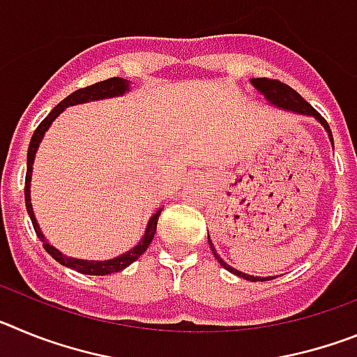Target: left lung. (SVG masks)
I'll list each match as a JSON object with an SVG mask.
<instances>
[{
  "mask_svg": "<svg viewBox=\"0 0 357 357\" xmlns=\"http://www.w3.org/2000/svg\"><path fill=\"white\" fill-rule=\"evenodd\" d=\"M250 84L254 85L255 89L259 91L261 94H264V98H266L268 102L272 103V105L279 107V109H282V110H289V112H295V114L313 116V118L317 119L318 123H320L321 127L326 128L327 135H329V139H331V144H333V148H334L333 134H331V128H329V125H327L326 119L321 118L317 110L309 105V103L305 102L304 98L296 93V91H293L289 85L282 84V82H279V80H272V78H252ZM207 239H209V234H207ZM209 245H211V250H213L214 257L218 259V263L222 264L225 270H229L230 273H234V275L241 277V279L252 280V282H257V280H261V282H263V280L273 279V277H254V275H248V273L239 272V270L232 268L230 264H227L225 261H223L222 257L216 254V248H214V245H213V241H211V239H209Z\"/></svg>",
  "mask_w": 357,
  "mask_h": 357,
  "instance_id": "obj_1",
  "label": "left lung"
}]
</instances>
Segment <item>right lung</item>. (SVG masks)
Instances as JSON below:
<instances>
[{"label":"right lung","instance_id":"add662e5","mask_svg":"<svg viewBox=\"0 0 357 357\" xmlns=\"http://www.w3.org/2000/svg\"><path fill=\"white\" fill-rule=\"evenodd\" d=\"M127 91H130V84L128 80L125 78H109V80H103V82H98V84L89 85V87H84V89H78L75 93L69 94L68 98H64L55 109L50 112L46 118L40 121L39 127L36 128L33 135H31V141H30V146H28V159H26V178H24V202H26V211L30 214V220H31V225L36 229V234L37 238L43 241V247L44 250L48 252L52 255L53 259L56 263H61L62 266H68L71 270H77V272L85 273V275H109V273H116V272H121L123 268H127L128 264L134 263L139 255L144 254V250L148 248V245L151 243L153 236H155V230H157V222H159V216H160V211L162 207L155 211V214L150 218V222H148L146 230H144V236L137 245H135L132 250L125 252V254L118 255L114 259H107V261H85V259H75V257H68L64 255L62 252L56 250L53 245H50L44 238V234L40 232L39 229V223L36 220V214H33V209H31V198H30V182H31V166H33V160H36V153H37V148H39V143L43 141L44 134L46 130L50 128V125L53 123V119L56 116L61 114L62 110L69 105H78V103H85V102H94V100H105V98H114V96H121L125 94Z\"/></svg>","mask_w":357,"mask_h":357}]
</instances>
